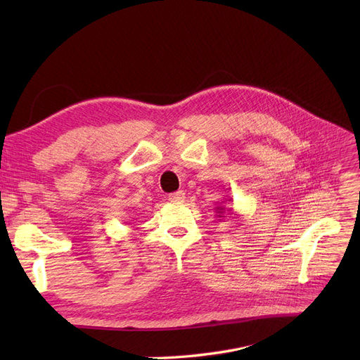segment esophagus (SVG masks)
Here are the masks:
<instances>
[{
	"label": "esophagus",
	"instance_id": "34e87169",
	"mask_svg": "<svg viewBox=\"0 0 360 360\" xmlns=\"http://www.w3.org/2000/svg\"><path fill=\"white\" fill-rule=\"evenodd\" d=\"M184 198H186V197H184L183 191H177V192H172V193L168 195V200L171 202H183Z\"/></svg>",
	"mask_w": 360,
	"mask_h": 360
}]
</instances>
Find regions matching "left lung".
<instances>
[{"mask_svg":"<svg viewBox=\"0 0 360 360\" xmlns=\"http://www.w3.org/2000/svg\"><path fill=\"white\" fill-rule=\"evenodd\" d=\"M230 201H231V200H230ZM216 213H217L216 216L219 217V221H221V217H224V214H225V213L230 214V216L233 217V219H234V217H237V216H236V213H233V209H225L224 205H217V207H216Z\"/></svg>","mask_w":360,"mask_h":360,"instance_id":"8db88e82","label":"left lung"}]
</instances>
